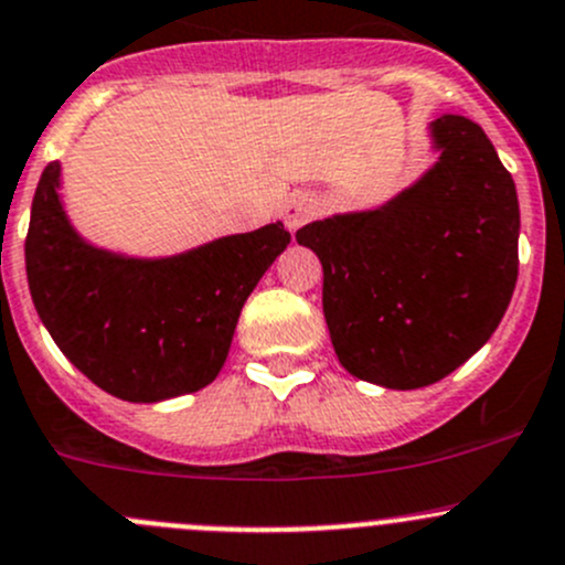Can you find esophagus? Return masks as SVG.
I'll return each mask as SVG.
<instances>
[{"label":"esophagus","mask_w":565,"mask_h":565,"mask_svg":"<svg viewBox=\"0 0 565 565\" xmlns=\"http://www.w3.org/2000/svg\"><path fill=\"white\" fill-rule=\"evenodd\" d=\"M317 210H320V204H317V199L311 193H292L287 199V204H284V221H287V226L292 228H300L303 223H309L311 217L317 215Z\"/></svg>","instance_id":"obj_1"}]
</instances>
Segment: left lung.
Wrapping results in <instances>:
<instances>
[{"label": "left lung", "instance_id": "1", "mask_svg": "<svg viewBox=\"0 0 565 565\" xmlns=\"http://www.w3.org/2000/svg\"><path fill=\"white\" fill-rule=\"evenodd\" d=\"M439 162L386 206L298 228L322 262V315L350 375L441 381L500 326L519 276L511 173L475 120H434Z\"/></svg>", "mask_w": 565, "mask_h": 565}]
</instances>
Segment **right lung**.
<instances>
[{
	"label": "right lung",
	"mask_w": 565,
	"mask_h": 565,
	"mask_svg": "<svg viewBox=\"0 0 565 565\" xmlns=\"http://www.w3.org/2000/svg\"><path fill=\"white\" fill-rule=\"evenodd\" d=\"M57 184L60 166L49 162L32 199L24 259L38 317L71 364L129 403L215 381L243 303L289 245L287 228L270 223L173 259H124L76 237Z\"/></svg>",
	"instance_id": "obj_1"
}]
</instances>
